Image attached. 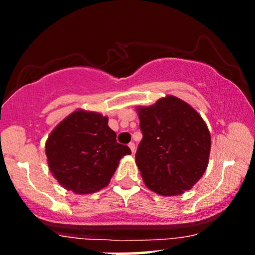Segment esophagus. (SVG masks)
I'll list each match as a JSON object with an SVG mask.
<instances>
[{
  "label": "esophagus",
  "instance_id": "esophagus-1",
  "mask_svg": "<svg viewBox=\"0 0 255 255\" xmlns=\"http://www.w3.org/2000/svg\"><path fill=\"white\" fill-rule=\"evenodd\" d=\"M128 147L130 148V151H131V153H134V152H135V144H134V142H129V144H128Z\"/></svg>",
  "mask_w": 255,
  "mask_h": 255
}]
</instances>
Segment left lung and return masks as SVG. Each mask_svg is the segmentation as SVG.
I'll return each instance as SVG.
<instances>
[{
	"label": "left lung",
	"mask_w": 255,
	"mask_h": 255,
	"mask_svg": "<svg viewBox=\"0 0 255 255\" xmlns=\"http://www.w3.org/2000/svg\"><path fill=\"white\" fill-rule=\"evenodd\" d=\"M142 140L135 163L145 186L163 197L189 191L209 165L211 134L200 114L168 95L136 107Z\"/></svg>",
	"instance_id": "obj_1"
}]
</instances>
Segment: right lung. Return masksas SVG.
I'll return each instance as SVG.
<instances>
[{"instance_id": "obj_1", "label": "right lung", "mask_w": 255, "mask_h": 255, "mask_svg": "<svg viewBox=\"0 0 255 255\" xmlns=\"http://www.w3.org/2000/svg\"><path fill=\"white\" fill-rule=\"evenodd\" d=\"M108 120L97 111L77 109L49 134V170L67 191L85 195L105 188L120 159L131 153L128 146L116 141Z\"/></svg>"}]
</instances>
